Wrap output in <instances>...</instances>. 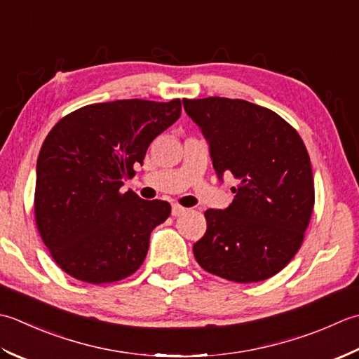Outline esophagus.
<instances>
[{
	"label": "esophagus",
	"instance_id": "1",
	"mask_svg": "<svg viewBox=\"0 0 359 359\" xmlns=\"http://www.w3.org/2000/svg\"><path fill=\"white\" fill-rule=\"evenodd\" d=\"M186 210H187V209L180 206V204H173V206H172V215H173V217H180V215L184 214Z\"/></svg>",
	"mask_w": 359,
	"mask_h": 359
}]
</instances>
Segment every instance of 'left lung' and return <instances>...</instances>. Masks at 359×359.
Masks as SVG:
<instances>
[{"mask_svg": "<svg viewBox=\"0 0 359 359\" xmlns=\"http://www.w3.org/2000/svg\"><path fill=\"white\" fill-rule=\"evenodd\" d=\"M203 131L214 169L238 187L229 208L208 209L194 245L198 265L237 283L262 282L301 248L314 206L311 163L302 137L279 114L241 99L182 100Z\"/></svg>", "mask_w": 359, "mask_h": 359, "instance_id": "8db88e82", "label": "left lung"}]
</instances>
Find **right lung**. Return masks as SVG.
Here are the masks:
<instances>
[{"label": "right lung", "instance_id": "obj_1", "mask_svg": "<svg viewBox=\"0 0 359 359\" xmlns=\"http://www.w3.org/2000/svg\"><path fill=\"white\" fill-rule=\"evenodd\" d=\"M181 116V100L91 104L58 121L36 161V229L54 262L86 283L136 273L150 233L170 215L163 200L121 192L150 142Z\"/></svg>", "mask_w": 359, "mask_h": 359}]
</instances>
